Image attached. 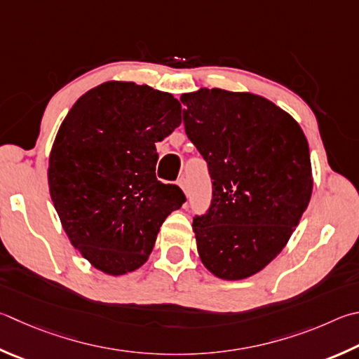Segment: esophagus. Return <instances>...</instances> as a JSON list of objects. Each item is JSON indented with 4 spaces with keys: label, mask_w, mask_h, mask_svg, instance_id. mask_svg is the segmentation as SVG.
Instances as JSON below:
<instances>
[{
    "label": "esophagus",
    "mask_w": 359,
    "mask_h": 359,
    "mask_svg": "<svg viewBox=\"0 0 359 359\" xmlns=\"http://www.w3.org/2000/svg\"><path fill=\"white\" fill-rule=\"evenodd\" d=\"M177 184H179V187L182 188V190H184V193L188 194V182H187V179L185 177H180Z\"/></svg>",
    "instance_id": "obj_1"
}]
</instances>
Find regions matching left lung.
<instances>
[{
	"label": "left lung",
	"mask_w": 359,
	"mask_h": 359,
	"mask_svg": "<svg viewBox=\"0 0 359 359\" xmlns=\"http://www.w3.org/2000/svg\"><path fill=\"white\" fill-rule=\"evenodd\" d=\"M180 102L213 190L207 213L193 219L199 257L221 279L250 278L283 251L308 208V140L289 113L256 94L202 88Z\"/></svg>",
	"instance_id": "obj_1"
}]
</instances>
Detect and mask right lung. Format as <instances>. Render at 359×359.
I'll list each match as a JSON object with an SVG mask.
<instances>
[{
	"label": "right lung",
	"mask_w": 359,
	"mask_h": 359,
	"mask_svg": "<svg viewBox=\"0 0 359 359\" xmlns=\"http://www.w3.org/2000/svg\"><path fill=\"white\" fill-rule=\"evenodd\" d=\"M172 94L107 81L88 90L57 130L48 161L53 205L70 243L119 276L146 262L168 218L185 202L155 175L163 141L182 122Z\"/></svg>",
	"instance_id": "add662e5"
}]
</instances>
